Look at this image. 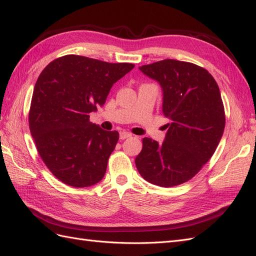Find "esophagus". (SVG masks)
I'll list each match as a JSON object with an SVG mask.
<instances>
[{"label":"esophagus","mask_w":256,"mask_h":256,"mask_svg":"<svg viewBox=\"0 0 256 256\" xmlns=\"http://www.w3.org/2000/svg\"><path fill=\"white\" fill-rule=\"evenodd\" d=\"M131 136H132V134L127 132V131H122V132L120 134V140H125V138H130Z\"/></svg>","instance_id":"obj_1"}]
</instances>
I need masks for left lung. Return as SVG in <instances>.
<instances>
[{
  "label": "left lung",
  "instance_id": "obj_1",
  "mask_svg": "<svg viewBox=\"0 0 256 256\" xmlns=\"http://www.w3.org/2000/svg\"><path fill=\"white\" fill-rule=\"evenodd\" d=\"M138 69L159 83L170 122L161 144L143 138L136 166L148 182L174 187L191 180L219 145L226 126L220 90L206 69L187 62L164 60Z\"/></svg>",
  "mask_w": 256,
  "mask_h": 256
}]
</instances>
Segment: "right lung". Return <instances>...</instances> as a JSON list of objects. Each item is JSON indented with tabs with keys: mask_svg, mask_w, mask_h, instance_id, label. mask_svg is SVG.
I'll return each instance as SVG.
<instances>
[{
	"mask_svg": "<svg viewBox=\"0 0 256 256\" xmlns=\"http://www.w3.org/2000/svg\"><path fill=\"white\" fill-rule=\"evenodd\" d=\"M80 56L54 60L36 81L28 124L42 161L58 180L76 188L102 180L120 134L90 122L115 82L134 69Z\"/></svg>",
	"mask_w": 256,
	"mask_h": 256,
	"instance_id": "right-lung-1",
	"label": "right lung"
}]
</instances>
